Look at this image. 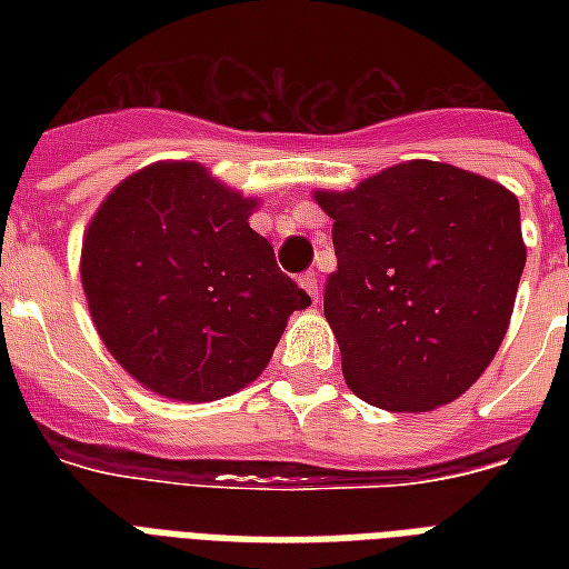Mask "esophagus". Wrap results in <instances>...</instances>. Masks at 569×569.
Segmentation results:
<instances>
[{
  "mask_svg": "<svg viewBox=\"0 0 569 569\" xmlns=\"http://www.w3.org/2000/svg\"><path fill=\"white\" fill-rule=\"evenodd\" d=\"M298 283H301V289L312 298V303H319V274L316 271H303L301 277H298Z\"/></svg>",
  "mask_w": 569,
  "mask_h": 569,
  "instance_id": "34e87169",
  "label": "esophagus"
}]
</instances>
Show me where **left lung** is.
<instances>
[{"instance_id":"obj_1","label":"left lung","mask_w":569,"mask_h":569,"mask_svg":"<svg viewBox=\"0 0 569 569\" xmlns=\"http://www.w3.org/2000/svg\"><path fill=\"white\" fill-rule=\"evenodd\" d=\"M316 203L333 218L325 319L348 387L392 413L463 396L502 346L526 268L517 197L413 159Z\"/></svg>"}]
</instances>
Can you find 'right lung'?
<instances>
[{
  "label": "right lung",
  "instance_id": "1",
  "mask_svg": "<svg viewBox=\"0 0 569 569\" xmlns=\"http://www.w3.org/2000/svg\"><path fill=\"white\" fill-rule=\"evenodd\" d=\"M257 200L197 162L132 173L82 241V289L111 357L150 392L214 401L257 380L295 310L310 307L250 230Z\"/></svg>",
  "mask_w": 569,
  "mask_h": 569
}]
</instances>
